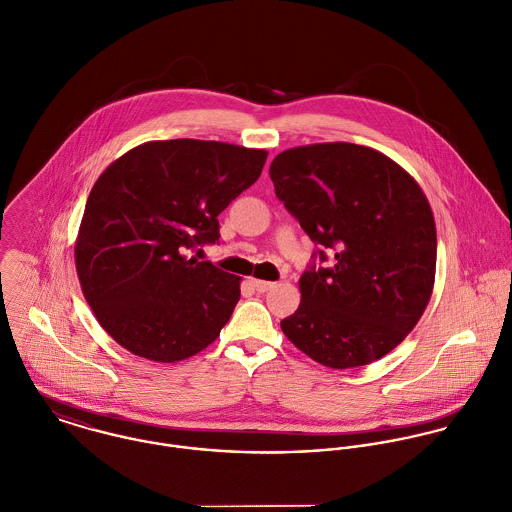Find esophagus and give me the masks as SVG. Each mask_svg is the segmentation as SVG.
<instances>
[{
    "label": "esophagus",
    "instance_id": "esophagus-1",
    "mask_svg": "<svg viewBox=\"0 0 512 512\" xmlns=\"http://www.w3.org/2000/svg\"><path fill=\"white\" fill-rule=\"evenodd\" d=\"M251 285L257 293H267L275 287V283H269V281H259V279H251Z\"/></svg>",
    "mask_w": 512,
    "mask_h": 512
}]
</instances>
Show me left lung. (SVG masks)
<instances>
[{
    "label": "left lung",
    "mask_w": 512,
    "mask_h": 512,
    "mask_svg": "<svg viewBox=\"0 0 512 512\" xmlns=\"http://www.w3.org/2000/svg\"><path fill=\"white\" fill-rule=\"evenodd\" d=\"M277 198L318 245L285 336L322 366H366L417 324L435 281L437 233L417 182L388 156L330 142L281 152ZM333 255L326 268L325 253Z\"/></svg>",
    "instance_id": "8db88e82"
}]
</instances>
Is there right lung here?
<instances>
[{
	"mask_svg": "<svg viewBox=\"0 0 512 512\" xmlns=\"http://www.w3.org/2000/svg\"><path fill=\"white\" fill-rule=\"evenodd\" d=\"M267 152L213 140L146 142L112 162L75 245L83 295L128 352L178 362L209 346L239 277L186 251L219 241L217 215L261 176Z\"/></svg>",
	"mask_w": 512,
	"mask_h": 512,
	"instance_id": "add662e5",
	"label": "right lung"
}]
</instances>
